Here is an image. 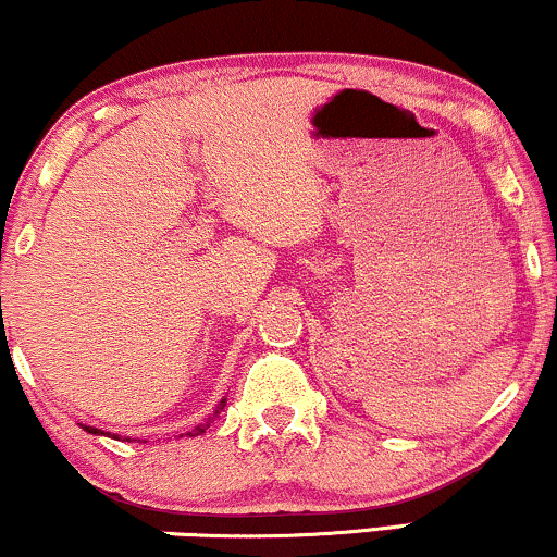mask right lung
<instances>
[{
    "label": "right lung",
    "mask_w": 557,
    "mask_h": 557,
    "mask_svg": "<svg viewBox=\"0 0 557 557\" xmlns=\"http://www.w3.org/2000/svg\"><path fill=\"white\" fill-rule=\"evenodd\" d=\"M226 407V398H221V404H219V407H215V411H213V414L211 417H208V420L206 422H200L198 424V428H195L193 430V433H187L189 437H195V435H202V433H206V430L208 428H211V422L215 420V417H219L221 414V409H224ZM83 430H85V433H90V435H107V433H101V430H98V428H88V424H83ZM124 441H129V437H124Z\"/></svg>",
    "instance_id": "obj_1"
}]
</instances>
